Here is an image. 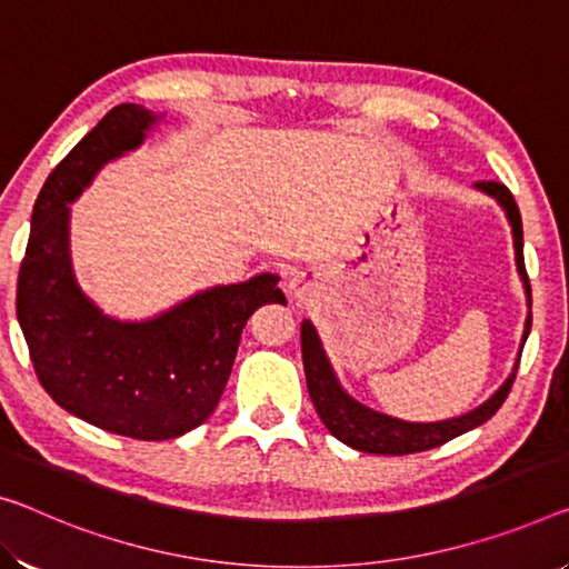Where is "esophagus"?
Here are the masks:
<instances>
[{"instance_id":"obj_1","label":"esophagus","mask_w":569,"mask_h":569,"mask_svg":"<svg viewBox=\"0 0 569 569\" xmlns=\"http://www.w3.org/2000/svg\"><path fill=\"white\" fill-rule=\"evenodd\" d=\"M305 290H308V284H305L302 277H292V279H290V292H292L295 297H302Z\"/></svg>"}]
</instances>
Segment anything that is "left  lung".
I'll list each match as a JSON object with an SVG mask.
<instances>
[{"label": "left lung", "instance_id": "8db88e82", "mask_svg": "<svg viewBox=\"0 0 569 569\" xmlns=\"http://www.w3.org/2000/svg\"><path fill=\"white\" fill-rule=\"evenodd\" d=\"M473 188L480 190V193L491 196L496 203L503 208L506 221L511 226L513 254H517V272L521 277L523 295H527V305H529L517 363H513L511 373L506 376L501 387H498L493 395L483 401V405L470 409V412L460 417L440 419V422H407V419L376 412V409L361 405V401L348 395V391L340 387L333 366H330V358L326 353V348H322L318 330H315L310 320H302V328H300L302 363H305V379H308L310 399L315 409H318L322 425L328 427V432L338 437L340 442H346L348 448L361 450V452H373V456H409V452L440 448V445L452 440V437L476 430V427L488 422V419L498 412V407L503 405V399L509 397L511 383L517 379L521 348L527 343L529 330H531V287H529L527 269H523L521 213H519L517 200H513V196L509 193V188L501 186V182L486 180V182H476Z\"/></svg>", "mask_w": 569, "mask_h": 569}]
</instances>
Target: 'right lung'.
<instances>
[{
    "instance_id": "add662e5",
    "label": "right lung",
    "mask_w": 569,
    "mask_h": 569,
    "mask_svg": "<svg viewBox=\"0 0 569 569\" xmlns=\"http://www.w3.org/2000/svg\"><path fill=\"white\" fill-rule=\"evenodd\" d=\"M164 113L119 103L48 174L32 208L17 320L32 366L66 412L134 440H172L221 399L251 312L284 302L277 274L216 284L144 320L103 312L76 279L71 203L96 174L137 150Z\"/></svg>"
}]
</instances>
